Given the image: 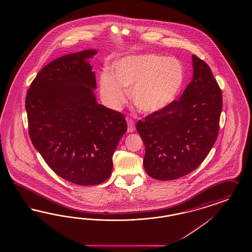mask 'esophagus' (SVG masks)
Segmentation results:
<instances>
[{"label": "esophagus", "instance_id": "esophagus-1", "mask_svg": "<svg viewBox=\"0 0 252 252\" xmlns=\"http://www.w3.org/2000/svg\"><path fill=\"white\" fill-rule=\"evenodd\" d=\"M126 123H127V126H128L127 131L128 132L135 131V122H134V120L131 119L130 117H126Z\"/></svg>", "mask_w": 252, "mask_h": 252}]
</instances>
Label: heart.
<instances>
[{
  "instance_id": "b5f03b06",
  "label": "heart",
  "mask_w": 252,
  "mask_h": 252,
  "mask_svg": "<svg viewBox=\"0 0 252 252\" xmlns=\"http://www.w3.org/2000/svg\"><path fill=\"white\" fill-rule=\"evenodd\" d=\"M185 79L182 63L176 58L155 54H137L115 62L99 76V92L110 106L120 109L126 101V90L145 114L160 111L172 103Z\"/></svg>"
}]
</instances>
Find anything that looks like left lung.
Listing matches in <instances>:
<instances>
[{"label": "left lung", "mask_w": 252, "mask_h": 252, "mask_svg": "<svg viewBox=\"0 0 252 252\" xmlns=\"http://www.w3.org/2000/svg\"><path fill=\"white\" fill-rule=\"evenodd\" d=\"M193 78L181 98L137 121L146 148V173L174 180L194 171L212 150L219 133L221 91L206 63L193 55Z\"/></svg>", "instance_id": "8db88e82"}]
</instances>
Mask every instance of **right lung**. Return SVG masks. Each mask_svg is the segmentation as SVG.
<instances>
[{
  "label": "right lung",
  "instance_id": "add662e5",
  "mask_svg": "<svg viewBox=\"0 0 252 252\" xmlns=\"http://www.w3.org/2000/svg\"><path fill=\"white\" fill-rule=\"evenodd\" d=\"M96 54L87 50L51 62L26 96L33 145L56 175L80 186L110 177L113 155L127 130L124 115L96 102L95 73L87 61Z\"/></svg>",
  "mask_w": 252,
  "mask_h": 252
}]
</instances>
